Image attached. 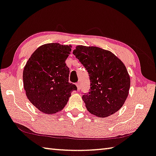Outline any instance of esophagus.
I'll return each instance as SVG.
<instances>
[{"instance_id":"34e87169","label":"esophagus","mask_w":156,"mask_h":156,"mask_svg":"<svg viewBox=\"0 0 156 156\" xmlns=\"http://www.w3.org/2000/svg\"><path fill=\"white\" fill-rule=\"evenodd\" d=\"M76 87H77V90H80V88H81V87H80V82L76 83Z\"/></svg>"}]
</instances>
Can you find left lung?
Returning a JSON list of instances; mask_svg holds the SVG:
<instances>
[{"label":"left lung","mask_w":156,"mask_h":156,"mask_svg":"<svg viewBox=\"0 0 156 156\" xmlns=\"http://www.w3.org/2000/svg\"><path fill=\"white\" fill-rule=\"evenodd\" d=\"M73 54L90 76V88L82 96L86 109L96 116L107 117L123 106L128 95L130 79L121 60L108 50L79 45Z\"/></svg>","instance_id":"1"}]
</instances>
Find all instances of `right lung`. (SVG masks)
<instances>
[{"label":"right lung","mask_w":156,"mask_h":156,"mask_svg":"<svg viewBox=\"0 0 156 156\" xmlns=\"http://www.w3.org/2000/svg\"><path fill=\"white\" fill-rule=\"evenodd\" d=\"M71 45L48 43L33 52L23 72V87L29 101L44 114L61 111L71 93L77 90L69 82L70 70L66 60Z\"/></svg>","instance_id":"1"}]
</instances>
